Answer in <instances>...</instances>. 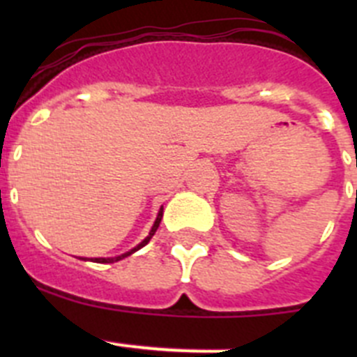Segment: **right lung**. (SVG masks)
<instances>
[{
    "label": "right lung",
    "mask_w": 357,
    "mask_h": 357,
    "mask_svg": "<svg viewBox=\"0 0 357 357\" xmlns=\"http://www.w3.org/2000/svg\"><path fill=\"white\" fill-rule=\"evenodd\" d=\"M160 220H162V207H160V211H159V213H157L155 222H153V225H151V229H150V232H148V236L143 239V241L139 243V245H137V247H134V248H132V250L125 252V254H121V255H116V257H94V259H91V261H93V263H118V261L125 259V257H128V255H132V254H134V252L139 250V248H143L144 245H148V241H150V239H151V236L155 234V230L159 229ZM82 259L87 261V259H85V257H82Z\"/></svg>",
    "instance_id": "obj_1"
}]
</instances>
